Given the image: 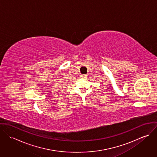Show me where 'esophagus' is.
I'll list each match as a JSON object with an SVG mask.
<instances>
[{
	"label": "esophagus",
	"instance_id": "34e87169",
	"mask_svg": "<svg viewBox=\"0 0 157 157\" xmlns=\"http://www.w3.org/2000/svg\"><path fill=\"white\" fill-rule=\"evenodd\" d=\"M81 77H82V78H86L87 77V75H86V74L82 75H81Z\"/></svg>",
	"mask_w": 157,
	"mask_h": 157
}]
</instances>
